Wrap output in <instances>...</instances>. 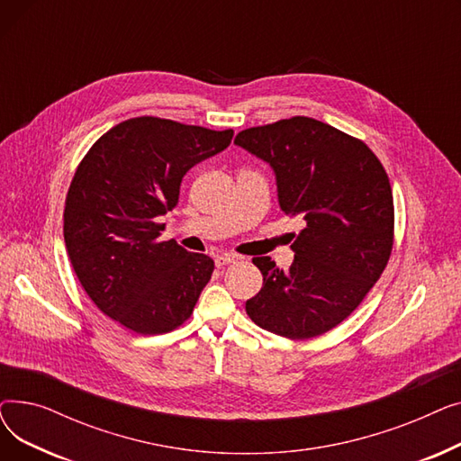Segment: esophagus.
<instances>
[{
	"mask_svg": "<svg viewBox=\"0 0 461 461\" xmlns=\"http://www.w3.org/2000/svg\"><path fill=\"white\" fill-rule=\"evenodd\" d=\"M240 258L235 256V254H218L214 256V263L216 267H224V265H230V263H237Z\"/></svg>",
	"mask_w": 461,
	"mask_h": 461,
	"instance_id": "34e87169",
	"label": "esophagus"
}]
</instances>
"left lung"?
<instances>
[{
  "label": "left lung",
  "instance_id": "obj_1",
  "mask_svg": "<svg viewBox=\"0 0 461 461\" xmlns=\"http://www.w3.org/2000/svg\"><path fill=\"white\" fill-rule=\"evenodd\" d=\"M235 145L271 166L280 209L306 222L287 271L269 256L252 259L263 287L247 313L294 340L320 336L362 303L391 258L389 177L366 143L312 117L247 129Z\"/></svg>",
  "mask_w": 461,
  "mask_h": 461
}]
</instances>
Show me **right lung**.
Returning a JSON list of instances; mask_svg holds the SVG:
<instances>
[{
    "label": "right lung",
    "mask_w": 461,
    "mask_h": 461,
    "mask_svg": "<svg viewBox=\"0 0 461 461\" xmlns=\"http://www.w3.org/2000/svg\"><path fill=\"white\" fill-rule=\"evenodd\" d=\"M233 131L134 117L93 143L70 183L63 237L89 299L138 334L190 318L214 261L162 240L160 216L179 202L190 167L224 151Z\"/></svg>",
    "instance_id": "1"
}]
</instances>
